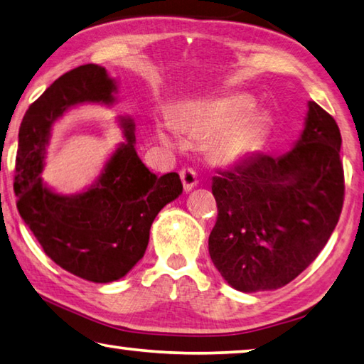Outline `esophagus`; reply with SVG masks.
Segmentation results:
<instances>
[{"label": "esophagus", "instance_id": "obj_1", "mask_svg": "<svg viewBox=\"0 0 364 364\" xmlns=\"http://www.w3.org/2000/svg\"><path fill=\"white\" fill-rule=\"evenodd\" d=\"M181 181L183 183V190L190 192L196 186V182H198V177H196V172L193 169L187 168L181 171Z\"/></svg>", "mask_w": 364, "mask_h": 364}]
</instances>
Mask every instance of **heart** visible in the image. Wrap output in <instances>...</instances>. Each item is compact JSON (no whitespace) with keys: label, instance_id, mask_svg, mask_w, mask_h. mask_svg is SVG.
I'll return each instance as SVG.
<instances>
[{"label":"heart","instance_id":"b5f03b06","mask_svg":"<svg viewBox=\"0 0 364 364\" xmlns=\"http://www.w3.org/2000/svg\"><path fill=\"white\" fill-rule=\"evenodd\" d=\"M254 102L247 94H230L192 104L172 119V127L192 139H208L218 163L232 164L252 150L257 137L256 119L247 117ZM166 140L164 136H161Z\"/></svg>","mask_w":364,"mask_h":364}]
</instances>
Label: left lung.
Here are the masks:
<instances>
[{
	"mask_svg": "<svg viewBox=\"0 0 364 364\" xmlns=\"http://www.w3.org/2000/svg\"><path fill=\"white\" fill-rule=\"evenodd\" d=\"M341 144L336 119L309 102L305 129L288 153H256L213 177L209 256L235 289L283 288L326 246L346 195Z\"/></svg>",
	"mask_w": 364,
	"mask_h": 364,
	"instance_id": "8db88e82",
	"label": "left lung"
}]
</instances>
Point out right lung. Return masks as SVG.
Masks as SVG:
<instances>
[{
  "instance_id": "1",
  "label": "right lung",
  "mask_w": 364,
  "mask_h": 364,
  "mask_svg": "<svg viewBox=\"0 0 364 364\" xmlns=\"http://www.w3.org/2000/svg\"><path fill=\"white\" fill-rule=\"evenodd\" d=\"M117 89L104 67L80 65L57 78L28 107L18 129L14 192L17 209L46 256L92 283L119 279L144 257L156 214L182 193L177 172L156 177L134 149L132 119H121V144L97 182L85 193L60 196L40 172L49 131L68 107L112 104Z\"/></svg>"
}]
</instances>
